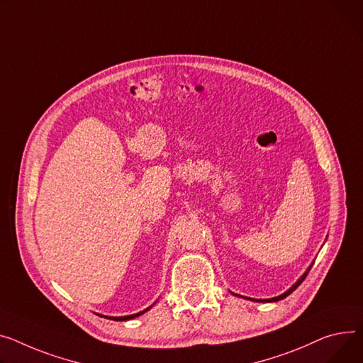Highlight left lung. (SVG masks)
<instances>
[{"mask_svg":"<svg viewBox=\"0 0 363 363\" xmlns=\"http://www.w3.org/2000/svg\"><path fill=\"white\" fill-rule=\"evenodd\" d=\"M309 270H311V269H308V272H309ZM308 272H306V273H305V274H303V276H302V277H301V279H299V280H298V281H296L291 289H289L287 292H284L283 295H280V296H277V298H272V299H259V301L257 299V302H276V301H281V299H284L286 296L291 295V294L295 291V289H296V287H298V286L305 280V277L308 276ZM252 301H255V299H252Z\"/></svg>","mask_w":363,"mask_h":363,"instance_id":"8db88e82","label":"left lung"}]
</instances>
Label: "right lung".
<instances>
[{
    "label": "right lung",
    "instance_id": "1",
    "mask_svg": "<svg viewBox=\"0 0 363 363\" xmlns=\"http://www.w3.org/2000/svg\"><path fill=\"white\" fill-rule=\"evenodd\" d=\"M152 308V306H150ZM150 308H147V309H144V311H141V312H137V313H134V315H127V317H109L111 320H113V321H127V320H133V318H135V317H138V315H141V313H144L146 311H149ZM108 318V317H106Z\"/></svg>",
    "mask_w": 363,
    "mask_h": 363
}]
</instances>
